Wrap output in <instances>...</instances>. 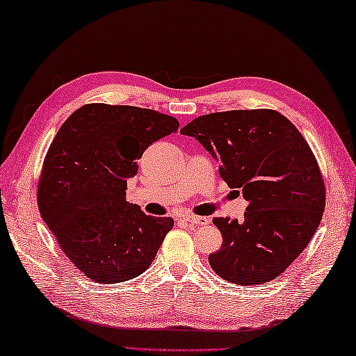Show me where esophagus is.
<instances>
[{
    "label": "esophagus",
    "mask_w": 356,
    "mask_h": 356,
    "mask_svg": "<svg viewBox=\"0 0 356 356\" xmlns=\"http://www.w3.org/2000/svg\"><path fill=\"white\" fill-rule=\"evenodd\" d=\"M186 220H188L189 224H192V225H208L209 222H211V219L209 218H205V216H186Z\"/></svg>",
    "instance_id": "1"
}]
</instances>
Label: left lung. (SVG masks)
<instances>
[{"label": "left lung", "instance_id": "1", "mask_svg": "<svg viewBox=\"0 0 356 356\" xmlns=\"http://www.w3.org/2000/svg\"><path fill=\"white\" fill-rule=\"evenodd\" d=\"M219 162V175L248 200L244 220L216 218L222 246L208 257L225 281L265 284L293 264L316 233L325 184L309 145L275 110L203 115L181 129Z\"/></svg>", "mask_w": 356, "mask_h": 356}]
</instances>
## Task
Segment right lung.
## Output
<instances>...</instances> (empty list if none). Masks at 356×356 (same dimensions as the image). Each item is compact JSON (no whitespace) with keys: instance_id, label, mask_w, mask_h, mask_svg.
I'll use <instances>...</instances> for the list:
<instances>
[{"instance_id":"add662e5","label":"right lung","mask_w":356,"mask_h":356,"mask_svg":"<svg viewBox=\"0 0 356 356\" xmlns=\"http://www.w3.org/2000/svg\"><path fill=\"white\" fill-rule=\"evenodd\" d=\"M173 116L149 108L86 104L69 116L45 156L38 203L63 252L101 284L147 270L173 227L126 202L127 179L151 143L177 132Z\"/></svg>"}]
</instances>
